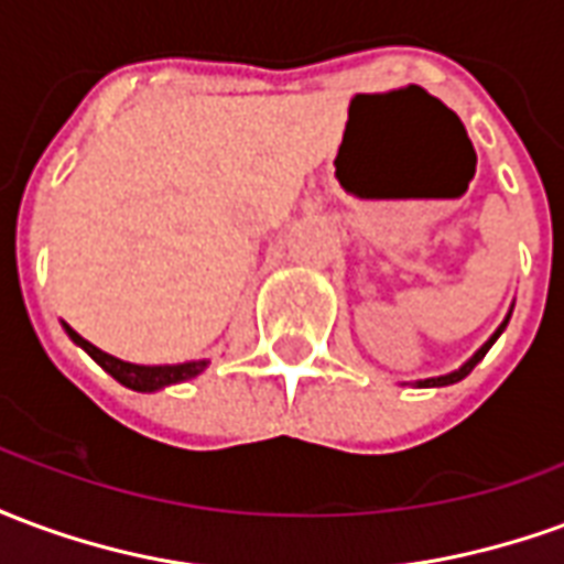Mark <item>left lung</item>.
<instances>
[{
  "label": "left lung",
  "mask_w": 564,
  "mask_h": 564,
  "mask_svg": "<svg viewBox=\"0 0 564 564\" xmlns=\"http://www.w3.org/2000/svg\"><path fill=\"white\" fill-rule=\"evenodd\" d=\"M510 314H513V305H510L508 317L501 319V326H498V329L492 332V335H489V338H486V341L480 344L477 350H474V356H468V359H465V362H462V366L456 368V371H447V375H437V378L414 380V387H420V390H429V387H449V383H459L462 378H468V375H471V371H474V366H477V362H480V359H484V356L489 354V347H492V344L498 341V335H501V332L508 329Z\"/></svg>",
  "instance_id": "left-lung-1"
}]
</instances>
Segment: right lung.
<instances>
[{
    "instance_id": "add662e5",
    "label": "right lung",
    "mask_w": 564,
    "mask_h": 564,
    "mask_svg": "<svg viewBox=\"0 0 564 564\" xmlns=\"http://www.w3.org/2000/svg\"><path fill=\"white\" fill-rule=\"evenodd\" d=\"M63 329H66V335L72 341L78 344L80 350H87V354L93 356V362H99L117 383H123V387H129V390L135 392L165 390V387H172V383H184V380L198 378V375L210 366L208 359H193V362H177V366H135V362H123V359H117V356L99 350L96 344H90L87 338H80L78 332L72 329L68 323H63Z\"/></svg>"
}]
</instances>
